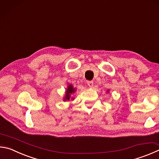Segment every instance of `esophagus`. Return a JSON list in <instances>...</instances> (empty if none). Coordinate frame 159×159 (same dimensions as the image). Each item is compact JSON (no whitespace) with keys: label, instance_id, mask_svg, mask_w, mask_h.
Here are the masks:
<instances>
[{"label":"esophagus","instance_id":"34e87169","mask_svg":"<svg viewBox=\"0 0 159 159\" xmlns=\"http://www.w3.org/2000/svg\"><path fill=\"white\" fill-rule=\"evenodd\" d=\"M87 84H88V85L89 86V87L92 88V87H93L94 83H93V81H92V80H89V81L87 82Z\"/></svg>","mask_w":159,"mask_h":159}]
</instances>
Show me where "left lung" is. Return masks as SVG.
<instances>
[{
	"instance_id": "8db88e82",
	"label": "left lung",
	"mask_w": 159,
	"mask_h": 159,
	"mask_svg": "<svg viewBox=\"0 0 159 159\" xmlns=\"http://www.w3.org/2000/svg\"><path fill=\"white\" fill-rule=\"evenodd\" d=\"M109 92V91H108V90H107V92Z\"/></svg>"
}]
</instances>
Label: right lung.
<instances>
[{
    "label": "right lung",
    "instance_id": "right-lung-1",
    "mask_svg": "<svg viewBox=\"0 0 159 159\" xmlns=\"http://www.w3.org/2000/svg\"><path fill=\"white\" fill-rule=\"evenodd\" d=\"M75 91H76V89H75L73 85H71V84L68 85L67 89H66V92H65V97H64V101H70V98H71V95L74 93ZM72 99H74L72 98Z\"/></svg>",
    "mask_w": 159,
    "mask_h": 159
}]
</instances>
